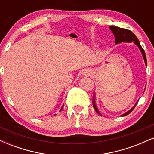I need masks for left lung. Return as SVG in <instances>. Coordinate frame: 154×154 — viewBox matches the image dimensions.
Segmentation results:
<instances>
[{
	"instance_id": "8db88e82",
	"label": "left lung",
	"mask_w": 154,
	"mask_h": 154,
	"mask_svg": "<svg viewBox=\"0 0 154 154\" xmlns=\"http://www.w3.org/2000/svg\"><path fill=\"white\" fill-rule=\"evenodd\" d=\"M109 28H110L111 32H112L113 34L114 35V37H115V43L116 44L120 43H122V42H127V43H130V42L133 41L134 43L136 44V45H137V46L139 47L141 53H142L143 56L145 63H146V65L147 66V60H146V54H145V51H144L143 49V48L141 47L138 39L137 38V37L135 36V34H134V33H132V31L129 30V29H124V28H120V27H118V26H109ZM137 102H138V100H137V103H135V105L134 106L132 107L130 111H128V112H126L125 114H122V116H126V115H128V114H130V113H131L132 111H133V109H135V106L137 105ZM93 107H94L95 111H96L98 114H100L99 113V111H98V109H97L96 106H95V98H93Z\"/></svg>"
}]
</instances>
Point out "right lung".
Masks as SVG:
<instances>
[{
  "instance_id": "add662e5",
  "label": "right lung",
  "mask_w": 154,
  "mask_h": 154,
  "mask_svg": "<svg viewBox=\"0 0 154 154\" xmlns=\"http://www.w3.org/2000/svg\"><path fill=\"white\" fill-rule=\"evenodd\" d=\"M63 108V107H62ZM62 108H61V109H62Z\"/></svg>"
}]
</instances>
